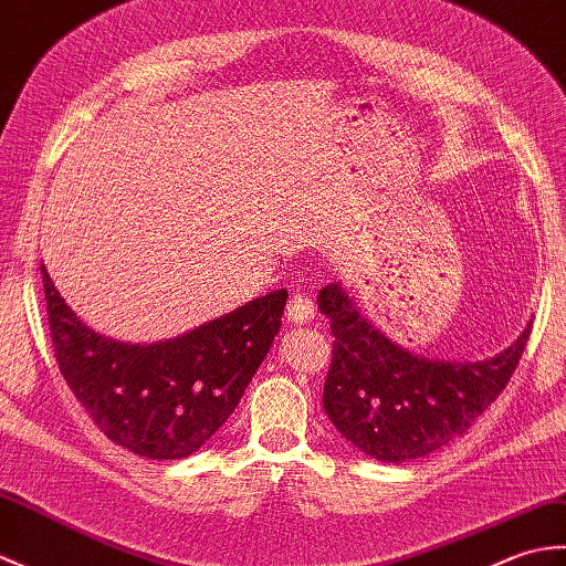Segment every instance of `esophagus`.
<instances>
[{"label": "esophagus", "instance_id": "34e87169", "mask_svg": "<svg viewBox=\"0 0 566 566\" xmlns=\"http://www.w3.org/2000/svg\"><path fill=\"white\" fill-rule=\"evenodd\" d=\"M315 315V304L306 296V294H296L289 298L286 304V318L301 325V323H308Z\"/></svg>", "mask_w": 566, "mask_h": 566}]
</instances>
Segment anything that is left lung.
<instances>
[{"label":"left lung","mask_w":566,"mask_h":566,"mask_svg":"<svg viewBox=\"0 0 566 566\" xmlns=\"http://www.w3.org/2000/svg\"><path fill=\"white\" fill-rule=\"evenodd\" d=\"M318 308L335 335L325 412L352 446L384 463L417 461L463 437L506 388L531 337L528 323L490 359H427L380 333L339 282L321 289Z\"/></svg>","instance_id":"left-lung-1"}]
</instances>
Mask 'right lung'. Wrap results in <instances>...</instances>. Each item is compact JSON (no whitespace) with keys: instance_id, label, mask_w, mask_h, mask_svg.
Returning <instances> with one entry per match:
<instances>
[{"instance_id":"add662e5","label":"right lung","mask_w":566,"mask_h":566,"mask_svg":"<svg viewBox=\"0 0 566 566\" xmlns=\"http://www.w3.org/2000/svg\"><path fill=\"white\" fill-rule=\"evenodd\" d=\"M41 274L64 380L105 437L151 461L192 455L227 422L280 333L289 296L280 289L174 339L129 345L91 331L45 265Z\"/></svg>"}]
</instances>
